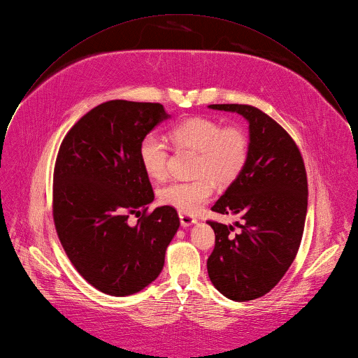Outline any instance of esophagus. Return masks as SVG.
I'll return each mask as SVG.
<instances>
[{
  "mask_svg": "<svg viewBox=\"0 0 358 358\" xmlns=\"http://www.w3.org/2000/svg\"><path fill=\"white\" fill-rule=\"evenodd\" d=\"M179 218H180V225L182 227H189L192 224L196 222V218L189 215V214H183V213H179Z\"/></svg>",
  "mask_w": 358,
  "mask_h": 358,
  "instance_id": "34e87169",
  "label": "esophagus"
}]
</instances>
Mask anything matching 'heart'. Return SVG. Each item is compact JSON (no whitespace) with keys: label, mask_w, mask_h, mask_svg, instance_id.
Wrapping results in <instances>:
<instances>
[{"label":"heart","mask_w":358,"mask_h":358,"mask_svg":"<svg viewBox=\"0 0 358 358\" xmlns=\"http://www.w3.org/2000/svg\"><path fill=\"white\" fill-rule=\"evenodd\" d=\"M169 140L178 148L199 152L194 180L172 182L158 190L162 204L183 214H196L213 196L214 182L228 185L243 171L249 158V137L239 126H222L215 119L190 117L169 131ZM143 171L154 180H162L168 172L169 152L154 134H147L138 145Z\"/></svg>","instance_id":"b5f03b06"}]
</instances>
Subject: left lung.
Wrapping results in <instances>:
<instances>
[{"label": "left lung", "mask_w": 358, "mask_h": 358, "mask_svg": "<svg viewBox=\"0 0 358 358\" xmlns=\"http://www.w3.org/2000/svg\"><path fill=\"white\" fill-rule=\"evenodd\" d=\"M208 108L236 112L249 122V158L242 173L211 207L236 215L235 227L208 220L215 234L207 259L214 287L232 301L267 294L294 262L305 225L308 180L302 155L291 136L250 105Z\"/></svg>", "instance_id": "8db88e82"}]
</instances>
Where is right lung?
I'll list each match as a JSON object with an SVG mask.
<instances>
[{
  "label": "right lung",
  "instance_id": "add662e5",
  "mask_svg": "<svg viewBox=\"0 0 358 358\" xmlns=\"http://www.w3.org/2000/svg\"><path fill=\"white\" fill-rule=\"evenodd\" d=\"M161 103L109 101L66 134L55 165L53 220L77 271L116 296L138 292L161 273L179 228L173 207L148 213L154 192L140 141L168 119ZM139 217L133 227L127 220Z\"/></svg>",
  "mask_w": 358,
  "mask_h": 358
}]
</instances>
